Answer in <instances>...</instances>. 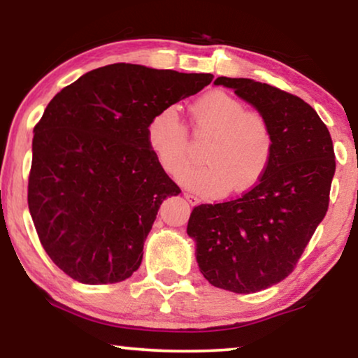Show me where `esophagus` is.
I'll use <instances>...</instances> for the list:
<instances>
[{
	"instance_id": "1",
	"label": "esophagus",
	"mask_w": 358,
	"mask_h": 358,
	"mask_svg": "<svg viewBox=\"0 0 358 358\" xmlns=\"http://www.w3.org/2000/svg\"><path fill=\"white\" fill-rule=\"evenodd\" d=\"M184 197L187 199V202H189L190 205H197V203H199V197H197V195H194V194H190V192H184Z\"/></svg>"
}]
</instances>
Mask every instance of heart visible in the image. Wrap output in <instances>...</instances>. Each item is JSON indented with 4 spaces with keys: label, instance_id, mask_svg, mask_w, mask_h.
<instances>
[{
    "label": "heart",
    "instance_id": "heart-1",
    "mask_svg": "<svg viewBox=\"0 0 358 358\" xmlns=\"http://www.w3.org/2000/svg\"><path fill=\"white\" fill-rule=\"evenodd\" d=\"M190 127L205 164L187 171L182 182L202 194L239 195L256 187L271 168L275 134L268 117L248 109L241 99L212 91L190 107ZM146 140L166 173L179 178L192 163L189 134L174 107H166L150 120Z\"/></svg>",
    "mask_w": 358,
    "mask_h": 358
}]
</instances>
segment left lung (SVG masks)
Masks as SVG:
<instances>
[{
  "mask_svg": "<svg viewBox=\"0 0 358 358\" xmlns=\"http://www.w3.org/2000/svg\"><path fill=\"white\" fill-rule=\"evenodd\" d=\"M215 85L231 87L268 117L275 153L264 179L241 197L194 207L187 234L197 244L200 272L213 287L261 292L295 271L324 218L334 146L324 122L298 96L248 78L220 76Z\"/></svg>",
  "mask_w": 358,
  "mask_h": 358,
  "instance_id": "obj_1",
  "label": "left lung"
}]
</instances>
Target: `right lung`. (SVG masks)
Masks as SVG:
<instances>
[{
    "label": "right lung",
    "mask_w": 358,
    "mask_h": 358,
    "mask_svg": "<svg viewBox=\"0 0 358 358\" xmlns=\"http://www.w3.org/2000/svg\"><path fill=\"white\" fill-rule=\"evenodd\" d=\"M212 80L114 63L48 102L34 127L27 203L43 249L66 275L106 285L140 267L159 205L180 192L151 153L146 129Z\"/></svg>",
    "instance_id": "1"
}]
</instances>
